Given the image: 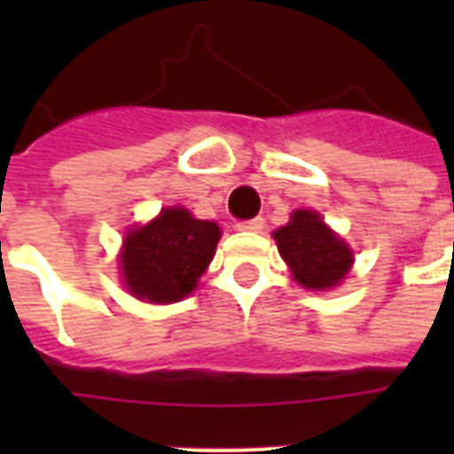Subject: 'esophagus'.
Here are the masks:
<instances>
[{
    "instance_id": "1",
    "label": "esophagus",
    "mask_w": 454,
    "mask_h": 454,
    "mask_svg": "<svg viewBox=\"0 0 454 454\" xmlns=\"http://www.w3.org/2000/svg\"><path fill=\"white\" fill-rule=\"evenodd\" d=\"M263 223H266V221H263L262 216H254V219L240 221L238 228H240V231H249V233H259V231H263Z\"/></svg>"
}]
</instances>
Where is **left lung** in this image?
<instances>
[{
  "mask_svg": "<svg viewBox=\"0 0 454 454\" xmlns=\"http://www.w3.org/2000/svg\"><path fill=\"white\" fill-rule=\"evenodd\" d=\"M273 238L294 280L309 290H330L351 269V249L325 226L317 212L297 209Z\"/></svg>",
  "mask_w": 454,
  "mask_h": 454,
  "instance_id": "1",
  "label": "left lung"
}]
</instances>
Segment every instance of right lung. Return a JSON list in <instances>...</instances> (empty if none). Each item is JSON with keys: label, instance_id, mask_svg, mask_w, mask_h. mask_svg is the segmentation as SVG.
Returning <instances> with one entry per match:
<instances>
[{"label": "right lung", "instance_id": "1", "mask_svg": "<svg viewBox=\"0 0 454 454\" xmlns=\"http://www.w3.org/2000/svg\"><path fill=\"white\" fill-rule=\"evenodd\" d=\"M221 231L212 221L192 219L181 207L162 209L148 226L131 231L124 240V285L138 299L171 303L198 287L212 262Z\"/></svg>", "mask_w": 454, "mask_h": 454}]
</instances>
